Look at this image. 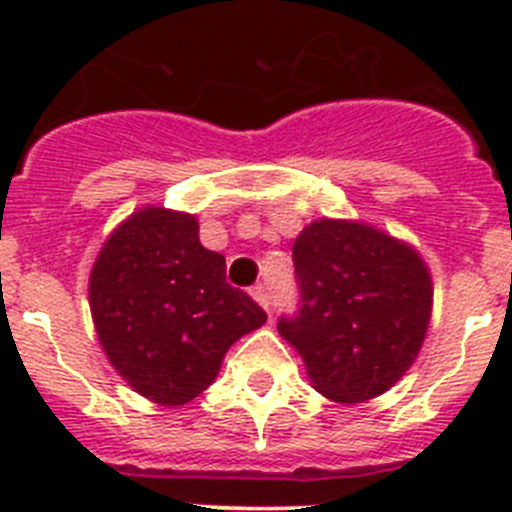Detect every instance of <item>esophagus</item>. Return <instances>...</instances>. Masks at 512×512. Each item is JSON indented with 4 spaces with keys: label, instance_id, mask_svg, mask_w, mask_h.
<instances>
[{
    "label": "esophagus",
    "instance_id": "1",
    "mask_svg": "<svg viewBox=\"0 0 512 512\" xmlns=\"http://www.w3.org/2000/svg\"><path fill=\"white\" fill-rule=\"evenodd\" d=\"M251 297L256 302H259L261 307H264V310H269V305H271V300H269V292H266V287H261V284H256V287L251 289Z\"/></svg>",
    "mask_w": 512,
    "mask_h": 512
}]
</instances>
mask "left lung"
<instances>
[{
	"label": "left lung",
	"instance_id": "1",
	"mask_svg": "<svg viewBox=\"0 0 512 512\" xmlns=\"http://www.w3.org/2000/svg\"><path fill=\"white\" fill-rule=\"evenodd\" d=\"M292 256L302 307L277 328L312 387L341 405L384 395L418 359L431 323L423 256L374 225L333 217L305 225Z\"/></svg>",
	"mask_w": 512,
	"mask_h": 512
}]
</instances>
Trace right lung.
I'll use <instances>...</instances> for the list:
<instances>
[{
	"mask_svg": "<svg viewBox=\"0 0 512 512\" xmlns=\"http://www.w3.org/2000/svg\"><path fill=\"white\" fill-rule=\"evenodd\" d=\"M89 307L107 361L161 408L202 395L228 348L266 323L225 282V259L202 246L197 217L156 205L107 235L89 274Z\"/></svg>",
	"mask_w": 512,
	"mask_h": 512,
	"instance_id": "1",
	"label": "right lung"
}]
</instances>
